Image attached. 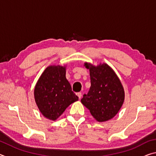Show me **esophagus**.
Masks as SVG:
<instances>
[{
    "instance_id": "obj_1",
    "label": "esophagus",
    "mask_w": 156,
    "mask_h": 156,
    "mask_svg": "<svg viewBox=\"0 0 156 156\" xmlns=\"http://www.w3.org/2000/svg\"><path fill=\"white\" fill-rule=\"evenodd\" d=\"M76 95H77V96H78L79 99L81 98V97H82V93H81V92H78V93L76 94Z\"/></svg>"
}]
</instances>
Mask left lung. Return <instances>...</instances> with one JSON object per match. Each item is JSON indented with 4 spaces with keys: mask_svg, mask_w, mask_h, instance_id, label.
<instances>
[{
    "mask_svg": "<svg viewBox=\"0 0 156 156\" xmlns=\"http://www.w3.org/2000/svg\"><path fill=\"white\" fill-rule=\"evenodd\" d=\"M89 69L91 87L87 94H84L81 102L90 111L98 122H105L117 114L125 100V91L119 78L107 64Z\"/></svg>",
    "mask_w": 156,
    "mask_h": 156,
    "instance_id": "left-lung-1",
    "label": "left lung"
}]
</instances>
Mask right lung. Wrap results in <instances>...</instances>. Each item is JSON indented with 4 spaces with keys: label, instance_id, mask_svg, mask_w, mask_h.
<instances>
[{
    "label": "right lung",
    "instance_id": "1",
    "mask_svg": "<svg viewBox=\"0 0 156 156\" xmlns=\"http://www.w3.org/2000/svg\"><path fill=\"white\" fill-rule=\"evenodd\" d=\"M65 74V67L49 66L42 73L34 89L37 106L49 120H56L68 106L78 100Z\"/></svg>",
    "mask_w": 156,
    "mask_h": 156
}]
</instances>
